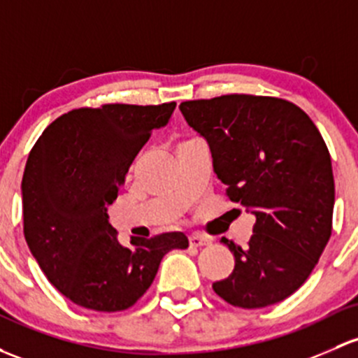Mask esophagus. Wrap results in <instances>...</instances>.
Masks as SVG:
<instances>
[{
  "mask_svg": "<svg viewBox=\"0 0 358 358\" xmlns=\"http://www.w3.org/2000/svg\"><path fill=\"white\" fill-rule=\"evenodd\" d=\"M189 242H190V247H206V245H210V243H213V240H210L209 236L194 233V235L189 236Z\"/></svg>",
  "mask_w": 358,
  "mask_h": 358,
  "instance_id": "34e87169",
  "label": "esophagus"
}]
</instances>
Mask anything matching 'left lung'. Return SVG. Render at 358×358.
Listing matches in <instances>:
<instances>
[{
    "mask_svg": "<svg viewBox=\"0 0 358 358\" xmlns=\"http://www.w3.org/2000/svg\"><path fill=\"white\" fill-rule=\"evenodd\" d=\"M180 111L208 142L229 201L255 216L245 248L221 238L235 269L213 289L242 308L281 302L306 283L331 236L333 166L317 127L289 101L250 94L185 101Z\"/></svg>",
    "mask_w": 358,
    "mask_h": 358,
    "instance_id": "left-lung-1",
    "label": "left lung"
}]
</instances>
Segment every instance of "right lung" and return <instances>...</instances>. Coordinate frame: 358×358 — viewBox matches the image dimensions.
Here are the masks:
<instances>
[{
	"label": "right lung",
	"mask_w": 358,
	"mask_h": 358,
	"mask_svg": "<svg viewBox=\"0 0 358 358\" xmlns=\"http://www.w3.org/2000/svg\"><path fill=\"white\" fill-rule=\"evenodd\" d=\"M175 106L69 111L30 150L22 178L25 240L50 283L77 306L125 310L152 285L161 259L189 247L182 231L131 236L129 247L122 245L106 213L131 161Z\"/></svg>",
	"instance_id": "right-lung-1"
}]
</instances>
